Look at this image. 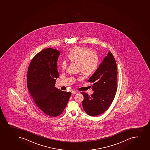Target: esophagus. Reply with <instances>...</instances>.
Instances as JSON below:
<instances>
[{
	"mask_svg": "<svg viewBox=\"0 0 150 150\" xmlns=\"http://www.w3.org/2000/svg\"><path fill=\"white\" fill-rule=\"evenodd\" d=\"M71 93H72V94H76L78 93V92L76 91H72Z\"/></svg>",
	"mask_w": 150,
	"mask_h": 150,
	"instance_id": "34e87169",
	"label": "esophagus"
}]
</instances>
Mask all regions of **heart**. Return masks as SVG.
Masks as SVG:
<instances>
[{
	"label": "heart",
	"instance_id": "b5f03b06",
	"mask_svg": "<svg viewBox=\"0 0 150 150\" xmlns=\"http://www.w3.org/2000/svg\"><path fill=\"white\" fill-rule=\"evenodd\" d=\"M67 58L71 62L77 63L78 69L85 75H89L95 72L99 64V57L96 52L89 51L83 47H75L68 53ZM67 62L64 60L61 63L62 70L66 69ZM81 78H79L80 79Z\"/></svg>",
	"mask_w": 150,
	"mask_h": 150
}]
</instances>
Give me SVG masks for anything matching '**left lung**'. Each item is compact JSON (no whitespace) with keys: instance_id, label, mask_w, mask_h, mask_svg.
I'll list each match as a JSON object with an SVG mask.
<instances>
[{"instance_id":"8db88e82","label":"left lung","mask_w":150,"mask_h":150,"mask_svg":"<svg viewBox=\"0 0 150 150\" xmlns=\"http://www.w3.org/2000/svg\"><path fill=\"white\" fill-rule=\"evenodd\" d=\"M117 67L115 59L108 52L98 69L88 82L93 83V93L89 96L82 92L83 110L87 114L95 116L102 114L110 107L117 91Z\"/></svg>"}]
</instances>
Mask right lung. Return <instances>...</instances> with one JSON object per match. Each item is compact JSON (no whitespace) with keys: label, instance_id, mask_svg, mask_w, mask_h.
<instances>
[{"label":"right lung","instance_id":"1","mask_svg":"<svg viewBox=\"0 0 150 150\" xmlns=\"http://www.w3.org/2000/svg\"><path fill=\"white\" fill-rule=\"evenodd\" d=\"M59 53L51 48L42 50L32 59L27 72V86L30 95L38 107L51 117L62 113L71 95V92L55 86L59 77L57 61Z\"/></svg>","mask_w":150,"mask_h":150}]
</instances>
